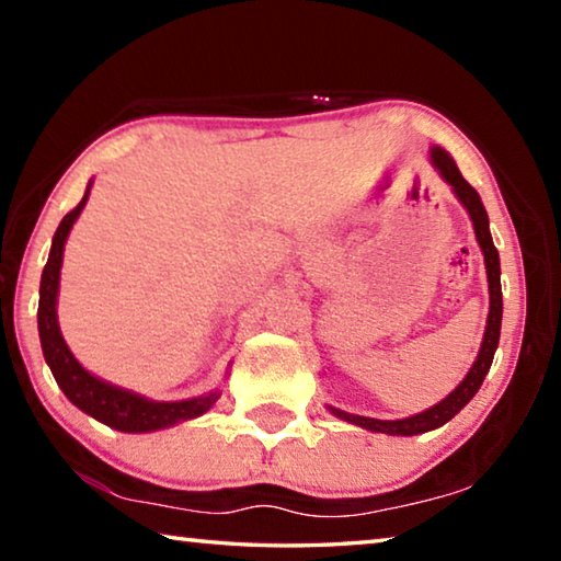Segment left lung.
Listing matches in <instances>:
<instances>
[{"instance_id":"obj_1","label":"left lung","mask_w":561,"mask_h":561,"mask_svg":"<svg viewBox=\"0 0 561 561\" xmlns=\"http://www.w3.org/2000/svg\"><path fill=\"white\" fill-rule=\"evenodd\" d=\"M431 160L433 165L438 168L440 178L453 187V193L458 201L462 203L465 210H468L472 227H474V237H478V244L482 254H485V270H488V284H490V314H488V327H485V336H482V346L480 354L474 358L472 368L468 376L462 378L458 388L443 398L440 403H435L433 408L423 413H415L411 417H401V421H378V417H366V415H354L341 411V408L329 405V411L336 417L346 423H354L358 428H366L371 433H386V435H417V433H428L440 428L450 421L453 415H458L465 405L472 401V396L480 391L482 381L492 366V358H495V351L500 344V324H502V287H500V254L492 244V234H490V220L485 213V205H482L478 190H474L468 180L460 175L455 160L445 153L443 148H433L431 150Z\"/></svg>"}]
</instances>
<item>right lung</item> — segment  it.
Returning <instances> with one entry per match:
<instances>
[{"instance_id":"1","label":"right lung","mask_w":561,"mask_h":561,"mask_svg":"<svg viewBox=\"0 0 561 561\" xmlns=\"http://www.w3.org/2000/svg\"><path fill=\"white\" fill-rule=\"evenodd\" d=\"M89 193L91 183L87 187V193H83L81 203L64 217L59 227H56L49 262H46V267L42 272L39 311H36V319H39L44 358L51 368L56 383H59L64 396L69 398L76 408H81L83 413H89L91 417H96V421L106 423L108 428H116L121 433H150L170 428V425L207 413L215 405L217 398H220V391L187 398V401H150L146 396L126 391V388H118L103 381L99 376L89 374L87 368L76 360L71 348L66 346L59 329V319H56V297H59L64 244L76 222V217L81 215L83 205L89 201Z\"/></svg>"}]
</instances>
